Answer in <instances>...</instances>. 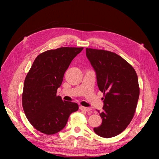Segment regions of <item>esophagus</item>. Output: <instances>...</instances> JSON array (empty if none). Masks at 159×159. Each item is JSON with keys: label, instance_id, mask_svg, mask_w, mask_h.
I'll list each match as a JSON object with an SVG mask.
<instances>
[{"label": "esophagus", "instance_id": "obj_1", "mask_svg": "<svg viewBox=\"0 0 159 159\" xmlns=\"http://www.w3.org/2000/svg\"><path fill=\"white\" fill-rule=\"evenodd\" d=\"M80 109L82 111H84L86 112H92V109L91 108H89V107H83V106H80Z\"/></svg>", "mask_w": 159, "mask_h": 159}]
</instances>
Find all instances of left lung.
<instances>
[{"label":"left lung","instance_id":"1","mask_svg":"<svg viewBox=\"0 0 159 159\" xmlns=\"http://www.w3.org/2000/svg\"><path fill=\"white\" fill-rule=\"evenodd\" d=\"M86 56L104 96L103 111L100 113L102 123L94 131L103 138L115 137L126 129L134 116L140 94L137 74L114 52L87 48Z\"/></svg>","mask_w":159,"mask_h":159}]
</instances>
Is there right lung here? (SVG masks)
<instances>
[{"label": "right lung", "instance_id": "1", "mask_svg": "<svg viewBox=\"0 0 159 159\" xmlns=\"http://www.w3.org/2000/svg\"><path fill=\"white\" fill-rule=\"evenodd\" d=\"M83 47H61L44 52L35 58L24 84L22 104L26 116L35 129L53 134L65 127L76 103L57 96L65 71Z\"/></svg>", "mask_w": 159, "mask_h": 159}]
</instances>
